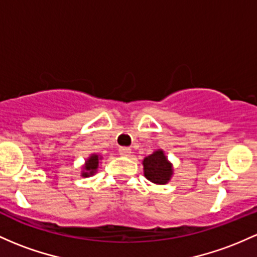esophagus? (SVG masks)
I'll list each match as a JSON object with an SVG mask.
<instances>
[{
	"instance_id": "1",
	"label": "esophagus",
	"mask_w": 257,
	"mask_h": 257,
	"mask_svg": "<svg viewBox=\"0 0 257 257\" xmlns=\"http://www.w3.org/2000/svg\"><path fill=\"white\" fill-rule=\"evenodd\" d=\"M119 154L122 156H129L132 154L131 148H124V146H122V148H119Z\"/></svg>"
}]
</instances>
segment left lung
Instances as JSON below:
<instances>
[{
	"label": "left lung",
	"mask_w": 257,
	"mask_h": 257,
	"mask_svg": "<svg viewBox=\"0 0 257 257\" xmlns=\"http://www.w3.org/2000/svg\"><path fill=\"white\" fill-rule=\"evenodd\" d=\"M144 176L155 184H167L173 174L172 163L162 150L155 151L143 161Z\"/></svg>",
	"instance_id": "obj_1"
}]
</instances>
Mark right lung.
<instances>
[{
    "instance_id": "add662e5",
    "label": "right lung",
    "mask_w": 257,
    "mask_h": 257,
    "mask_svg": "<svg viewBox=\"0 0 257 257\" xmlns=\"http://www.w3.org/2000/svg\"><path fill=\"white\" fill-rule=\"evenodd\" d=\"M100 160H101V156H98V155H96V154H92L91 156H90L89 159L85 161V165H84V167H83L81 176L83 177L94 176L97 171Z\"/></svg>"
}]
</instances>
